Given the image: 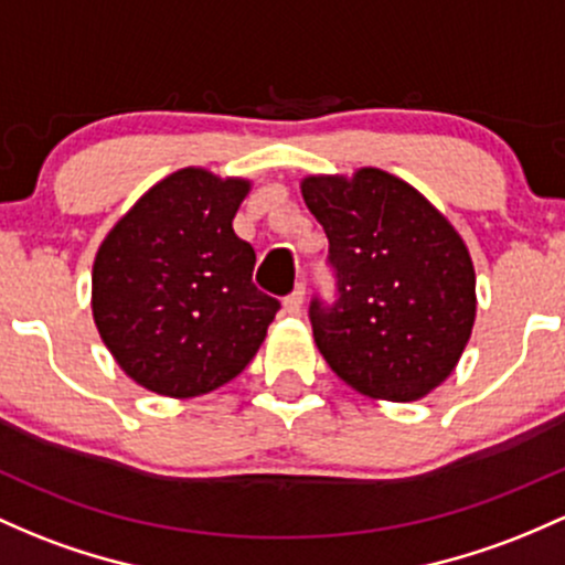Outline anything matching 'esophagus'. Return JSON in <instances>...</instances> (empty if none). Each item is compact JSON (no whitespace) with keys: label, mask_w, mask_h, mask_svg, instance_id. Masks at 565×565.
<instances>
[{"label":"esophagus","mask_w":565,"mask_h":565,"mask_svg":"<svg viewBox=\"0 0 565 565\" xmlns=\"http://www.w3.org/2000/svg\"><path fill=\"white\" fill-rule=\"evenodd\" d=\"M302 302H306V287H295V292L289 297H284V311L287 313H300L302 311Z\"/></svg>","instance_id":"1"}]
</instances>
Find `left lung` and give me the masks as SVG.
I'll list each match as a JSON object with an SVG mask.
<instances>
[{
  "mask_svg": "<svg viewBox=\"0 0 565 565\" xmlns=\"http://www.w3.org/2000/svg\"><path fill=\"white\" fill-rule=\"evenodd\" d=\"M330 238L332 306L311 302L313 338L359 394L413 402L456 370L475 327V265L456 227L394 173L306 177Z\"/></svg>",
  "mask_w": 565,
  "mask_h": 565,
  "instance_id": "1",
  "label": "left lung"
}]
</instances>
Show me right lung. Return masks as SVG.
Here are the masks:
<instances>
[{
	"mask_svg": "<svg viewBox=\"0 0 565 565\" xmlns=\"http://www.w3.org/2000/svg\"><path fill=\"white\" fill-rule=\"evenodd\" d=\"M249 188V179L179 169L98 246L93 321L122 373L147 392L209 394L263 345L281 306L254 287L257 257L233 231Z\"/></svg>",
	"mask_w": 565,
	"mask_h": 565,
	"instance_id": "add662e5",
	"label": "right lung"
}]
</instances>
